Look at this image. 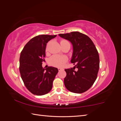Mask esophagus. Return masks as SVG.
<instances>
[{
  "label": "esophagus",
  "mask_w": 121,
  "mask_h": 121,
  "mask_svg": "<svg viewBox=\"0 0 121 121\" xmlns=\"http://www.w3.org/2000/svg\"><path fill=\"white\" fill-rule=\"evenodd\" d=\"M58 70L59 71H61V70H64V69L60 68H58Z\"/></svg>",
  "instance_id": "34e87169"
}]
</instances>
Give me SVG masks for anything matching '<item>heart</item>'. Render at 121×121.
I'll use <instances>...</instances> for the list:
<instances>
[{
  "label": "heart",
  "instance_id": "heart-1",
  "mask_svg": "<svg viewBox=\"0 0 121 121\" xmlns=\"http://www.w3.org/2000/svg\"><path fill=\"white\" fill-rule=\"evenodd\" d=\"M66 40H63L60 42L65 41ZM67 58L63 56H60L58 55H54L51 57L49 60V63L50 65L56 67H61L67 61Z\"/></svg>",
  "mask_w": 121,
  "mask_h": 121
}]
</instances>
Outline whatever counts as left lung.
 Instances as JSON below:
<instances>
[{
    "instance_id": "8db88e82",
    "label": "left lung",
    "mask_w": 121,
    "mask_h": 121,
    "mask_svg": "<svg viewBox=\"0 0 121 121\" xmlns=\"http://www.w3.org/2000/svg\"><path fill=\"white\" fill-rule=\"evenodd\" d=\"M58 35L72 43L73 51L71 62L75 65L74 68L65 69L67 73L65 86L72 92H85L95 81L99 68V57L96 47L88 36L79 32Z\"/></svg>"
}]
</instances>
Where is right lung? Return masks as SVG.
I'll return each instance as SVG.
<instances>
[{
    "label": "right lung",
    "instance_id": "obj_1",
    "mask_svg": "<svg viewBox=\"0 0 121 121\" xmlns=\"http://www.w3.org/2000/svg\"><path fill=\"white\" fill-rule=\"evenodd\" d=\"M56 35H40L32 38L24 46L20 57V72L25 86L36 95L50 92L52 83L58 73L53 67L43 68L47 42Z\"/></svg>",
    "mask_w": 121,
    "mask_h": 121
}]
</instances>
